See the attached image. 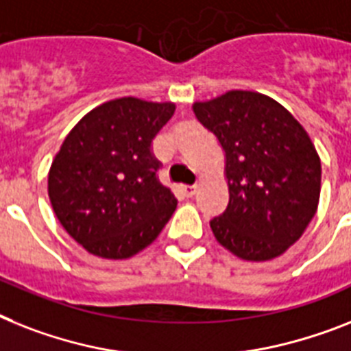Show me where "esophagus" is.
<instances>
[{"label": "esophagus", "mask_w": 351, "mask_h": 351, "mask_svg": "<svg viewBox=\"0 0 351 351\" xmlns=\"http://www.w3.org/2000/svg\"><path fill=\"white\" fill-rule=\"evenodd\" d=\"M195 190H197L195 184H182L181 186V192L184 193V197H193Z\"/></svg>", "instance_id": "obj_1"}]
</instances>
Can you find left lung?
Here are the masks:
<instances>
[{
    "label": "left lung",
    "instance_id": "left-lung-1",
    "mask_svg": "<svg viewBox=\"0 0 351 351\" xmlns=\"http://www.w3.org/2000/svg\"><path fill=\"white\" fill-rule=\"evenodd\" d=\"M197 120L226 152L230 202L211 219L217 242L239 258L285 253L315 215L321 161L306 130L282 104L254 91H228L193 104Z\"/></svg>",
    "mask_w": 351,
    "mask_h": 351
}]
</instances>
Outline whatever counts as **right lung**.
I'll use <instances>...</instances> for the list:
<instances>
[{
    "mask_svg": "<svg viewBox=\"0 0 351 351\" xmlns=\"http://www.w3.org/2000/svg\"><path fill=\"white\" fill-rule=\"evenodd\" d=\"M172 102L123 97L89 111L66 136L48 173V195L78 244L95 256L130 258L170 221L178 199L158 179L152 141Z\"/></svg>",
    "mask_w": 351,
    "mask_h": 351,
    "instance_id": "right-lung-1",
    "label": "right lung"
}]
</instances>
